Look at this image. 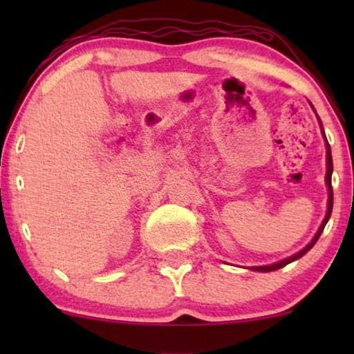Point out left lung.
<instances>
[{"mask_svg":"<svg viewBox=\"0 0 354 354\" xmlns=\"http://www.w3.org/2000/svg\"><path fill=\"white\" fill-rule=\"evenodd\" d=\"M321 127H322V124H321ZM322 132H324V130H322ZM324 137H326V133H324ZM326 142H327V138H326ZM326 145H327V176H326V182H327V187H328V207H327V216H326V219H324L321 227H319L316 236H314L311 243H309V245L306 246V248H303L301 251H299V253L290 256V258L280 261V263H275V264H270V266H259V268H258V266H256V268H251L253 270H259V272H270V270H277V269H280V268H285V266L292 263V261H297V259L301 258V256L306 254L308 251L313 248L314 243H316V241L319 240V236H321L324 227H326V224H327V221L330 219L332 207H333V190H332V171H333V162H332L330 147H328V143H326Z\"/></svg>","mask_w":354,"mask_h":354,"instance_id":"obj_1","label":"left lung"}]
</instances>
